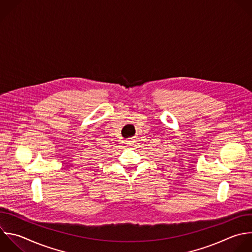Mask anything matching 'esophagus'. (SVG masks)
Instances as JSON below:
<instances>
[{"mask_svg": "<svg viewBox=\"0 0 252 252\" xmlns=\"http://www.w3.org/2000/svg\"><path fill=\"white\" fill-rule=\"evenodd\" d=\"M133 143H134V140H133V139H130V140L127 141V145H129V146L133 145Z\"/></svg>", "mask_w": 252, "mask_h": 252, "instance_id": "obj_1", "label": "esophagus"}]
</instances>
